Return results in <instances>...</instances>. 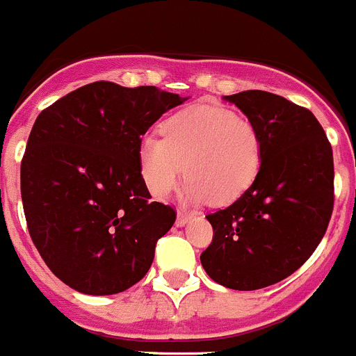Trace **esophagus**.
Listing matches in <instances>:
<instances>
[{
    "label": "esophagus",
    "mask_w": 356,
    "mask_h": 356,
    "mask_svg": "<svg viewBox=\"0 0 356 356\" xmlns=\"http://www.w3.org/2000/svg\"><path fill=\"white\" fill-rule=\"evenodd\" d=\"M191 218H192V215L184 213V211H178V213H176V226L184 227L185 224H187L188 220H191Z\"/></svg>",
    "instance_id": "esophagus-1"
}]
</instances>
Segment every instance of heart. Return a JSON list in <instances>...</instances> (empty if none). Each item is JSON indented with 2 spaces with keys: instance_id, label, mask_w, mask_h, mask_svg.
<instances>
[{
  "instance_id": "heart-1",
  "label": "heart",
  "mask_w": 356,
  "mask_h": 356,
  "mask_svg": "<svg viewBox=\"0 0 356 356\" xmlns=\"http://www.w3.org/2000/svg\"><path fill=\"white\" fill-rule=\"evenodd\" d=\"M164 138L148 136L139 145L141 175L149 192L168 197L188 176L185 197L227 204L252 185L263 161L257 127L245 116L217 106L178 111L162 125Z\"/></svg>"
}]
</instances>
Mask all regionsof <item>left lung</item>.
<instances>
[{"mask_svg": "<svg viewBox=\"0 0 356 356\" xmlns=\"http://www.w3.org/2000/svg\"><path fill=\"white\" fill-rule=\"evenodd\" d=\"M224 100L257 127L263 161L231 207L207 215L213 240L201 265L217 284L252 291L296 272L325 236L334 210V155L305 107L261 90Z\"/></svg>", "mask_w": 356, "mask_h": 356, "instance_id": "1", "label": "left lung"}]
</instances>
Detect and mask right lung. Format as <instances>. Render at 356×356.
Returning a JSON list of instances; mask_svg holds the SVG:
<instances>
[{
	"label": "right lung",
	"instance_id": "obj_1",
	"mask_svg": "<svg viewBox=\"0 0 356 356\" xmlns=\"http://www.w3.org/2000/svg\"><path fill=\"white\" fill-rule=\"evenodd\" d=\"M184 97L97 81L38 114L21 162L29 236L51 272L84 295H114L146 275L176 220L149 201L141 136Z\"/></svg>",
	"mask_w": 356,
	"mask_h": 356
}]
</instances>
